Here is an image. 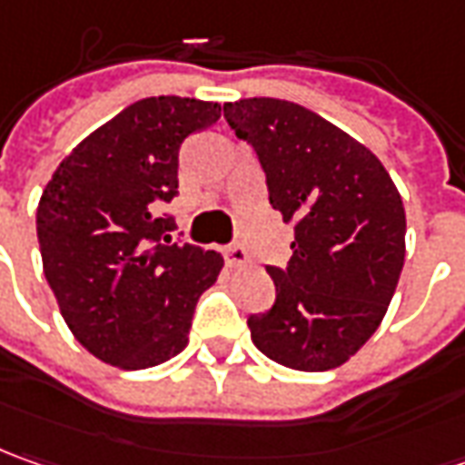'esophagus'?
I'll list each match as a JSON object with an SVG mask.
<instances>
[{"label":"esophagus","mask_w":465,"mask_h":465,"mask_svg":"<svg viewBox=\"0 0 465 465\" xmlns=\"http://www.w3.org/2000/svg\"><path fill=\"white\" fill-rule=\"evenodd\" d=\"M226 262L232 264V267H244L247 264V249L242 247V244H232V247H226Z\"/></svg>","instance_id":"34e87169"}]
</instances>
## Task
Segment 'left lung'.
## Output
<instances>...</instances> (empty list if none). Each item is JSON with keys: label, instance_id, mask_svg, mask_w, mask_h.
Returning <instances> with one entry per match:
<instances>
[{"label": "left lung", "instance_id": "left-lung-1", "mask_svg": "<svg viewBox=\"0 0 465 465\" xmlns=\"http://www.w3.org/2000/svg\"><path fill=\"white\" fill-rule=\"evenodd\" d=\"M252 143L270 205L293 223V257L267 267L275 303L247 319L252 342L293 371H331L371 340L404 267V203L371 149L275 97L223 104Z\"/></svg>", "mask_w": 465, "mask_h": 465}]
</instances>
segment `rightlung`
I'll return each instance as SVG.
<instances>
[{"label":"right lung","mask_w":465,"mask_h":465,"mask_svg":"<svg viewBox=\"0 0 465 465\" xmlns=\"http://www.w3.org/2000/svg\"><path fill=\"white\" fill-rule=\"evenodd\" d=\"M218 118V103L138 100L89 134L43 190L35 226L45 281L74 337L103 362L143 371L187 344L223 257L162 244L174 221L159 208L177 195L183 141Z\"/></svg>","instance_id":"1"}]
</instances>
